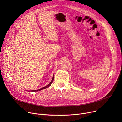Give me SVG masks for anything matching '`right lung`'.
I'll list each match as a JSON object with an SVG mask.
<instances>
[{"label": "right lung", "mask_w": 122, "mask_h": 122, "mask_svg": "<svg viewBox=\"0 0 122 122\" xmlns=\"http://www.w3.org/2000/svg\"><path fill=\"white\" fill-rule=\"evenodd\" d=\"M53 80H54V76H53V78H52V80H51V81H50V82L49 83V84H48V85H47V86H45L44 87H42V88H40V89H36V90H33V91H27V92H38V91H41V90H42V89H46V88H47V87H48L49 86H51V84H52V82H53Z\"/></svg>", "instance_id": "1"}]
</instances>
